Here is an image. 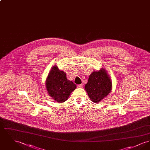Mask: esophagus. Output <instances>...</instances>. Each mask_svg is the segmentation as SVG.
Instances as JSON below:
<instances>
[{"label":"esophagus","instance_id":"1","mask_svg":"<svg viewBox=\"0 0 150 150\" xmlns=\"http://www.w3.org/2000/svg\"><path fill=\"white\" fill-rule=\"evenodd\" d=\"M83 84H81L78 85L77 86H78V88H82V87H83Z\"/></svg>","mask_w":150,"mask_h":150}]
</instances>
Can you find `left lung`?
Listing matches in <instances>:
<instances>
[{"instance_id": "8db88e82", "label": "left lung", "mask_w": 150, "mask_h": 150, "mask_svg": "<svg viewBox=\"0 0 150 150\" xmlns=\"http://www.w3.org/2000/svg\"><path fill=\"white\" fill-rule=\"evenodd\" d=\"M85 89L90 100L94 103L100 102L108 95L112 89V82L105 69L90 75Z\"/></svg>"}]
</instances>
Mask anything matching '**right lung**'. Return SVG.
I'll return each mask as SVG.
<instances>
[{"label":"right lung","mask_w":150,"mask_h":150,"mask_svg":"<svg viewBox=\"0 0 150 150\" xmlns=\"http://www.w3.org/2000/svg\"><path fill=\"white\" fill-rule=\"evenodd\" d=\"M45 86L49 95L57 102L66 101L76 86L67 80L64 71L58 69L55 65L52 67L46 79Z\"/></svg>","instance_id":"add662e5"}]
</instances>
